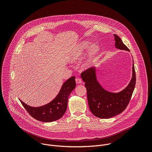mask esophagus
Instances as JSON below:
<instances>
[{
	"instance_id": "esophagus-1",
	"label": "esophagus",
	"mask_w": 152,
	"mask_h": 152,
	"mask_svg": "<svg viewBox=\"0 0 152 152\" xmlns=\"http://www.w3.org/2000/svg\"><path fill=\"white\" fill-rule=\"evenodd\" d=\"M75 80H76V82L77 83H80L82 82V80H81V79L79 77H76V79H75Z\"/></svg>"
}]
</instances>
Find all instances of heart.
Segmentation results:
<instances>
[{
  "label": "heart",
  "instance_id": "b5f03b06",
  "mask_svg": "<svg viewBox=\"0 0 152 152\" xmlns=\"http://www.w3.org/2000/svg\"><path fill=\"white\" fill-rule=\"evenodd\" d=\"M89 45L90 42L88 41H83L79 43V44L76 46L71 51L69 56V59L72 62H74L78 60L83 53L85 50L88 47ZM99 51V47L96 43H93V44L91 45L87 55H86V58L83 64V67H86L88 66L93 59V58L97 54Z\"/></svg>",
  "mask_w": 152,
  "mask_h": 152
}]
</instances>
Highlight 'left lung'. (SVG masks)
Masks as SVG:
<instances>
[{
    "label": "left lung",
    "instance_id": "obj_1",
    "mask_svg": "<svg viewBox=\"0 0 152 152\" xmlns=\"http://www.w3.org/2000/svg\"><path fill=\"white\" fill-rule=\"evenodd\" d=\"M115 48L129 51L121 38L114 34ZM134 62V61H133ZM81 77L87 91V99L91 112L97 117L109 118L121 113L131 99L136 83L134 64L132 66V77L127 87L118 93L104 90L96 79V69L91 67L81 73Z\"/></svg>",
    "mask_w": 152,
    "mask_h": 152
}]
</instances>
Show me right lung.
I'll return each mask as SVG.
<instances>
[{
    "label": "right lung",
    "instance_id": "obj_1",
    "mask_svg": "<svg viewBox=\"0 0 152 152\" xmlns=\"http://www.w3.org/2000/svg\"><path fill=\"white\" fill-rule=\"evenodd\" d=\"M75 77L65 82L56 96L50 103L39 107H32L20 100L26 111L35 119L42 122H52L61 118L66 113L69 96L76 87Z\"/></svg>",
    "mask_w": 152,
    "mask_h": 152
}]
</instances>
